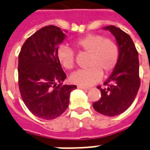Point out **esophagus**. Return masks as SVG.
<instances>
[{
  "label": "esophagus",
  "mask_w": 150,
  "mask_h": 150,
  "mask_svg": "<svg viewBox=\"0 0 150 150\" xmlns=\"http://www.w3.org/2000/svg\"><path fill=\"white\" fill-rule=\"evenodd\" d=\"M78 88H80V89H83L84 91H88L90 89L89 87H85V86H79Z\"/></svg>",
  "instance_id": "34e87169"
}]
</instances>
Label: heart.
Wrapping results in <instances>:
<instances>
[{
	"mask_svg": "<svg viewBox=\"0 0 150 150\" xmlns=\"http://www.w3.org/2000/svg\"><path fill=\"white\" fill-rule=\"evenodd\" d=\"M75 46L80 52L88 54L86 69L79 70L71 76V81L79 86H87L100 80L103 73L115 69L119 59V48L115 41L105 38L99 34H88L75 42ZM60 64L67 70L74 68L75 52L66 46H61L57 51Z\"/></svg>",
	"mask_w": 150,
	"mask_h": 150,
	"instance_id": "heart-1",
	"label": "heart"
}]
</instances>
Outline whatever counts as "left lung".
Instances as JSON below:
<instances>
[{
    "instance_id": "1",
    "label": "left lung",
    "mask_w": 150,
    "mask_h": 150,
    "mask_svg": "<svg viewBox=\"0 0 150 150\" xmlns=\"http://www.w3.org/2000/svg\"><path fill=\"white\" fill-rule=\"evenodd\" d=\"M115 35L119 48V59L100 90L101 98L93 103L94 109L106 116H116L131 106L140 87L138 52L130 36L119 28H104Z\"/></svg>"
}]
</instances>
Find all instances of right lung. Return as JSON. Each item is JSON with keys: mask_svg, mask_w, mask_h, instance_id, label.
Wrapping results in <instances>:
<instances>
[{"mask_svg": "<svg viewBox=\"0 0 150 150\" xmlns=\"http://www.w3.org/2000/svg\"><path fill=\"white\" fill-rule=\"evenodd\" d=\"M65 37L60 28L45 26L26 40L19 54L18 83L22 99L31 113L46 120L66 110L70 94L77 87L62 83L67 75L57 51Z\"/></svg>", "mask_w": 150, "mask_h": 150, "instance_id": "right-lung-1", "label": "right lung"}]
</instances>
